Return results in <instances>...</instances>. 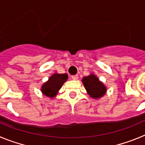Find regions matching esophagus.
<instances>
[{
  "label": "esophagus",
  "mask_w": 145,
  "mask_h": 145,
  "mask_svg": "<svg viewBox=\"0 0 145 145\" xmlns=\"http://www.w3.org/2000/svg\"><path fill=\"white\" fill-rule=\"evenodd\" d=\"M71 78H72L73 80H78V75H73V76H71Z\"/></svg>",
  "instance_id": "esophagus-1"
}]
</instances>
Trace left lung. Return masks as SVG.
Returning <instances> with one entry per match:
<instances>
[{"label": "left lung", "mask_w": 145, "mask_h": 145, "mask_svg": "<svg viewBox=\"0 0 145 145\" xmlns=\"http://www.w3.org/2000/svg\"><path fill=\"white\" fill-rule=\"evenodd\" d=\"M82 82L88 94L93 99H101L106 93V87L94 74H90L89 76H84Z\"/></svg>", "instance_id": "8db88e82"}]
</instances>
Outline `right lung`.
<instances>
[{
    "label": "right lung",
    "instance_id": "add662e5",
    "mask_svg": "<svg viewBox=\"0 0 145 145\" xmlns=\"http://www.w3.org/2000/svg\"><path fill=\"white\" fill-rule=\"evenodd\" d=\"M68 80L67 74L55 73L50 76L48 80L45 82L41 88V91L46 97L50 99L55 98L58 93L65 82Z\"/></svg>",
    "mask_w": 145,
    "mask_h": 145
}]
</instances>
